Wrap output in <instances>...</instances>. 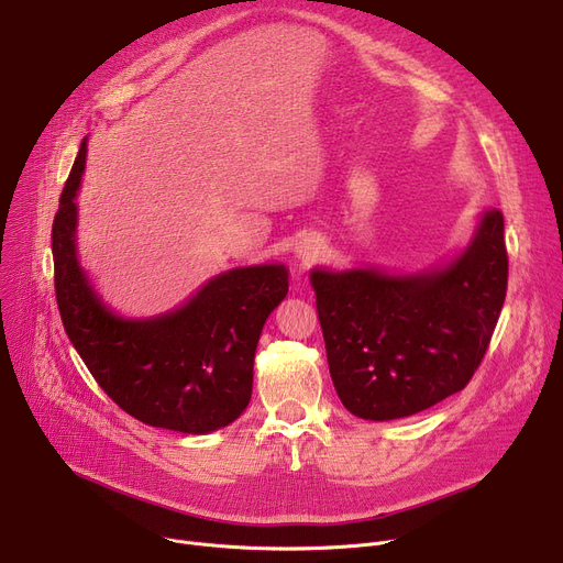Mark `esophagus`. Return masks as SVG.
<instances>
[{
	"mask_svg": "<svg viewBox=\"0 0 563 563\" xmlns=\"http://www.w3.org/2000/svg\"><path fill=\"white\" fill-rule=\"evenodd\" d=\"M319 249H321L319 242H314V240H303V242H299V246H297V257L301 260V264H312V262L319 257Z\"/></svg>",
	"mask_w": 563,
	"mask_h": 563,
	"instance_id": "esophagus-1",
	"label": "esophagus"
}]
</instances>
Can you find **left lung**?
Here are the masks:
<instances>
[{"instance_id": "1", "label": "left lung", "mask_w": 563, "mask_h": 563, "mask_svg": "<svg viewBox=\"0 0 563 563\" xmlns=\"http://www.w3.org/2000/svg\"><path fill=\"white\" fill-rule=\"evenodd\" d=\"M505 217L484 214L445 269L310 274L333 386L363 420L416 416L463 390L482 365L507 297Z\"/></svg>"}]
</instances>
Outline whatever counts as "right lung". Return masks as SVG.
Returning a JSON list of instances; mask_svg holds the SVG:
<instances>
[{"label":"right lung","mask_w":563,"mask_h":563,"mask_svg":"<svg viewBox=\"0 0 563 563\" xmlns=\"http://www.w3.org/2000/svg\"><path fill=\"white\" fill-rule=\"evenodd\" d=\"M86 139L52 223L54 291L64 329L98 386L143 424L210 433L242 416L266 317L287 297L283 264L242 266L155 319L113 314L77 262L75 196Z\"/></svg>","instance_id":"add662e5"}]
</instances>
